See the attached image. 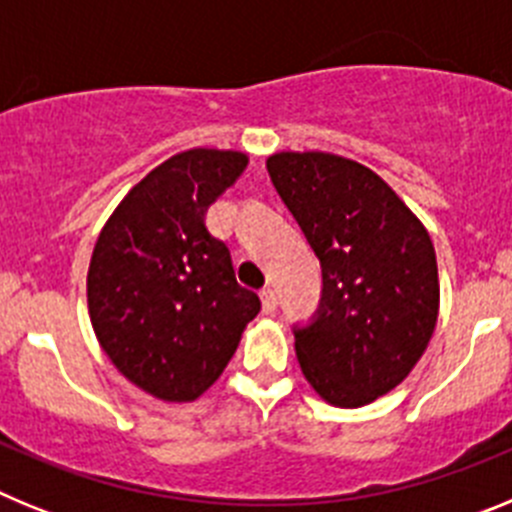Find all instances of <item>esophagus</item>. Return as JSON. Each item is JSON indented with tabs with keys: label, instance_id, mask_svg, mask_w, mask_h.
<instances>
[{
	"label": "esophagus",
	"instance_id": "1",
	"mask_svg": "<svg viewBox=\"0 0 512 512\" xmlns=\"http://www.w3.org/2000/svg\"><path fill=\"white\" fill-rule=\"evenodd\" d=\"M261 307H264L266 315L277 310V292H274V289H271V287L261 289Z\"/></svg>",
	"mask_w": 512,
	"mask_h": 512
}]
</instances>
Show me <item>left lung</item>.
Masks as SVG:
<instances>
[{
	"label": "left lung",
	"instance_id": "8db88e82",
	"mask_svg": "<svg viewBox=\"0 0 512 512\" xmlns=\"http://www.w3.org/2000/svg\"><path fill=\"white\" fill-rule=\"evenodd\" d=\"M266 169L323 269L318 312L295 325L302 374L336 408L369 405L413 372L436 328L431 235L351 158L282 151Z\"/></svg>",
	"mask_w": 512,
	"mask_h": 512
}]
</instances>
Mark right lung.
<instances>
[{"instance_id": "1", "label": "right lung", "mask_w": 512, "mask_h": 512, "mask_svg": "<svg viewBox=\"0 0 512 512\" xmlns=\"http://www.w3.org/2000/svg\"><path fill=\"white\" fill-rule=\"evenodd\" d=\"M246 164L238 151L176 153L130 189L94 246L87 302L99 346L158 400L210 390L261 310L205 225L207 207Z\"/></svg>"}]
</instances>
